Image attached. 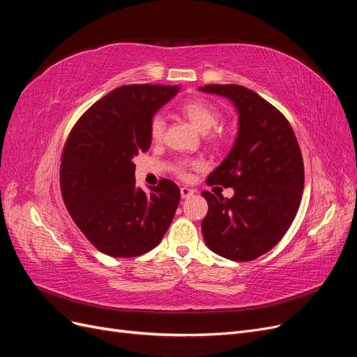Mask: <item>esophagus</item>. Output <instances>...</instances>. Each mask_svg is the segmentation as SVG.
Segmentation results:
<instances>
[{"instance_id": "1", "label": "esophagus", "mask_w": 357, "mask_h": 357, "mask_svg": "<svg viewBox=\"0 0 357 357\" xmlns=\"http://www.w3.org/2000/svg\"><path fill=\"white\" fill-rule=\"evenodd\" d=\"M180 195L183 199H188L193 195V189H190L188 186H183V188H180Z\"/></svg>"}]
</instances>
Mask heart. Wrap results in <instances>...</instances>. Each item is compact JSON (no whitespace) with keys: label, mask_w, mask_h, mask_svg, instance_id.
I'll return each instance as SVG.
<instances>
[{"label":"heart","mask_w":357,"mask_h":357,"mask_svg":"<svg viewBox=\"0 0 357 357\" xmlns=\"http://www.w3.org/2000/svg\"><path fill=\"white\" fill-rule=\"evenodd\" d=\"M181 112L193 125H195L198 131H201L202 134L210 132L211 129H214L220 122V112L215 109V107L211 102L205 101V100L188 101V102L181 105ZM149 132H150V138H152L155 143L160 142V139L164 138V132H165L164 117H162L160 114L153 116L152 121H150ZM210 138H213V139L218 138V134H210ZM198 165H199L198 162L181 160L176 165L177 176L185 178V177L189 176L188 168L189 167H198Z\"/></svg>","instance_id":"b5f03b06"}]
</instances>
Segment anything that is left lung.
Segmentation results:
<instances>
[{
  "mask_svg": "<svg viewBox=\"0 0 357 357\" xmlns=\"http://www.w3.org/2000/svg\"><path fill=\"white\" fill-rule=\"evenodd\" d=\"M238 112V135L207 185L234 188L232 198L204 190L208 213L201 228L210 250L235 262L255 261L283 238L304 190V160L287 119L240 84H205Z\"/></svg>",
  "mask_w": 357,
  "mask_h": 357,
  "instance_id": "obj_1",
  "label": "left lung"
}]
</instances>
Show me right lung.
Masks as SVG:
<instances>
[{
	"label": "right lung",
	"mask_w": 357,
	"mask_h": 357,
	"mask_svg": "<svg viewBox=\"0 0 357 357\" xmlns=\"http://www.w3.org/2000/svg\"><path fill=\"white\" fill-rule=\"evenodd\" d=\"M178 86L126 84L107 93L74 125L61 162V193L74 223L100 252L134 257L155 248L180 202L174 181L150 193L135 186L134 156L152 144L150 121Z\"/></svg>",
	"instance_id": "1"
}]
</instances>
